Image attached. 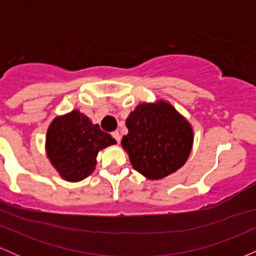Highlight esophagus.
I'll use <instances>...</instances> for the list:
<instances>
[{
  "instance_id": "obj_1",
  "label": "esophagus",
  "mask_w": 256,
  "mask_h": 256,
  "mask_svg": "<svg viewBox=\"0 0 256 256\" xmlns=\"http://www.w3.org/2000/svg\"><path fill=\"white\" fill-rule=\"evenodd\" d=\"M112 136H113V138H114V140H116V142L120 143V140H122V136H120V134H119L118 131H114V132H112Z\"/></svg>"
}]
</instances>
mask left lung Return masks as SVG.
<instances>
[{
  "mask_svg": "<svg viewBox=\"0 0 256 256\" xmlns=\"http://www.w3.org/2000/svg\"><path fill=\"white\" fill-rule=\"evenodd\" d=\"M128 132L122 146L134 168L148 179H161L176 172L189 158L192 130L170 104H142L126 119Z\"/></svg>",
  "mask_w": 256,
  "mask_h": 256,
  "instance_id": "obj_1",
  "label": "left lung"
}]
</instances>
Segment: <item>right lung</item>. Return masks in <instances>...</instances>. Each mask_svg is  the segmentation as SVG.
I'll use <instances>...</instances> for the list:
<instances>
[{
  "instance_id": "obj_1",
  "label": "right lung",
  "mask_w": 256,
  "mask_h": 256,
  "mask_svg": "<svg viewBox=\"0 0 256 256\" xmlns=\"http://www.w3.org/2000/svg\"><path fill=\"white\" fill-rule=\"evenodd\" d=\"M116 140L88 116L73 110L54 119L46 134V154L66 180L78 182L95 170L98 152Z\"/></svg>"
}]
</instances>
